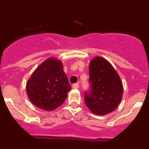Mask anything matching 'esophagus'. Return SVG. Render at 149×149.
Wrapping results in <instances>:
<instances>
[{"label": "esophagus", "mask_w": 149, "mask_h": 149, "mask_svg": "<svg viewBox=\"0 0 149 149\" xmlns=\"http://www.w3.org/2000/svg\"><path fill=\"white\" fill-rule=\"evenodd\" d=\"M72 88H73L74 89H77L79 88V85L78 84H74L72 85Z\"/></svg>", "instance_id": "1"}]
</instances>
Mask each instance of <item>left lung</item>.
Here are the masks:
<instances>
[{"label":"left lung","mask_w":149,"mask_h":149,"mask_svg":"<svg viewBox=\"0 0 149 149\" xmlns=\"http://www.w3.org/2000/svg\"><path fill=\"white\" fill-rule=\"evenodd\" d=\"M91 91L85 94V104L93 113L104 116L114 111L123 95V84L109 61L95 56L89 63Z\"/></svg>","instance_id":"left-lung-1"}]
</instances>
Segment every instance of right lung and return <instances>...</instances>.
I'll return each instance as SVG.
<instances>
[{
	"mask_svg": "<svg viewBox=\"0 0 149 149\" xmlns=\"http://www.w3.org/2000/svg\"><path fill=\"white\" fill-rule=\"evenodd\" d=\"M71 86L63 70L62 61L47 59L36 68L26 84L30 101L38 108L52 111L66 99Z\"/></svg>",
	"mask_w": 149,
	"mask_h": 149,
	"instance_id": "1",
	"label": "right lung"
}]
</instances>
